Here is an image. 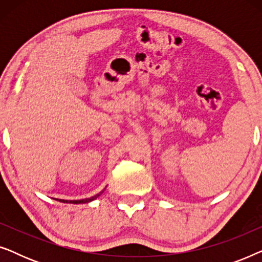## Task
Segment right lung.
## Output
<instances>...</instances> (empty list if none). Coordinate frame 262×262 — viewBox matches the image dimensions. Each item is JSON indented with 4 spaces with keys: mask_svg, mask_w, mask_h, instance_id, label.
<instances>
[{
    "mask_svg": "<svg viewBox=\"0 0 262 262\" xmlns=\"http://www.w3.org/2000/svg\"><path fill=\"white\" fill-rule=\"evenodd\" d=\"M103 191H105V189H102L101 192L100 193H98V194H95L94 196H91V198H87V199H81V200H64V199H57L58 200V202H60V203H69V204H87V203H89V202H93V200H95L96 198H98V196H100L103 193Z\"/></svg>",
    "mask_w": 262,
    "mask_h": 262,
    "instance_id": "obj_1",
    "label": "right lung"
}]
</instances>
